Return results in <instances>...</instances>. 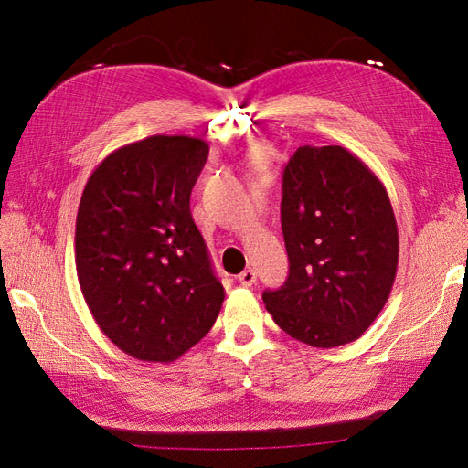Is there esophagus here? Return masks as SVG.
Here are the masks:
<instances>
[{
    "instance_id": "34e87169",
    "label": "esophagus",
    "mask_w": 468,
    "mask_h": 468,
    "mask_svg": "<svg viewBox=\"0 0 468 468\" xmlns=\"http://www.w3.org/2000/svg\"><path fill=\"white\" fill-rule=\"evenodd\" d=\"M256 279H258V273H256V269H244L242 273L238 275V281H239V285H244V287H251L253 282H256Z\"/></svg>"
}]
</instances>
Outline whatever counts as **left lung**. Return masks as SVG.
Returning <instances> with one entry per match:
<instances>
[{
    "label": "left lung",
    "instance_id": "left-lung-1",
    "mask_svg": "<svg viewBox=\"0 0 468 468\" xmlns=\"http://www.w3.org/2000/svg\"><path fill=\"white\" fill-rule=\"evenodd\" d=\"M289 277L263 303L279 328L313 347L356 342L387 304L399 229L382 181L342 146H301L282 172Z\"/></svg>",
    "mask_w": 468,
    "mask_h": 468
}]
</instances>
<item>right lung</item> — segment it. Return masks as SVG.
I'll use <instances>...</instances> for the list:
<instances>
[{"label":"right lung","mask_w":468,"mask_h":468,"mask_svg":"<svg viewBox=\"0 0 468 468\" xmlns=\"http://www.w3.org/2000/svg\"><path fill=\"white\" fill-rule=\"evenodd\" d=\"M208 144L154 134L111 152L76 218V271L91 316L131 357L169 363L208 334L224 287L191 217Z\"/></svg>","instance_id":"right-lung-1"}]
</instances>
